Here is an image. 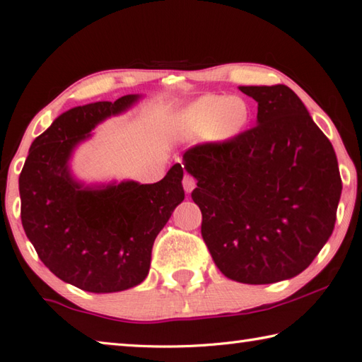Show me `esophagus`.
<instances>
[{
    "label": "esophagus",
    "instance_id": "1",
    "mask_svg": "<svg viewBox=\"0 0 362 362\" xmlns=\"http://www.w3.org/2000/svg\"><path fill=\"white\" fill-rule=\"evenodd\" d=\"M182 183H183V189H185L187 193H192L194 185H196V180L189 174H185V175H183Z\"/></svg>",
    "mask_w": 362,
    "mask_h": 362
}]
</instances>
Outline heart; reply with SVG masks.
Instances as JSON below:
<instances>
[{
  "mask_svg": "<svg viewBox=\"0 0 362 362\" xmlns=\"http://www.w3.org/2000/svg\"><path fill=\"white\" fill-rule=\"evenodd\" d=\"M249 119L247 105L231 95H206L183 113V124L189 134L214 139L236 136Z\"/></svg>",
  "mask_w": 362,
  "mask_h": 362,
  "instance_id": "heart-1",
  "label": "heart"
}]
</instances>
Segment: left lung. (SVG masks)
I'll list each match as a JSON object with an SVG mask.
<instances>
[{"instance_id":"1","label":"left lung","mask_w":362,"mask_h":362,"mask_svg":"<svg viewBox=\"0 0 362 362\" xmlns=\"http://www.w3.org/2000/svg\"><path fill=\"white\" fill-rule=\"evenodd\" d=\"M252 129L188 148L201 235L217 268L244 284L302 273L332 235L341 179L332 144L284 84L243 86Z\"/></svg>"}]
</instances>
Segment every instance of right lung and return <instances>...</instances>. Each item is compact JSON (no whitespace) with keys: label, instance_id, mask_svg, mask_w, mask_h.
I'll return each instance as SVG.
<instances>
[{"label":"right lung","instance_id":"right-lung-1","mask_svg":"<svg viewBox=\"0 0 362 362\" xmlns=\"http://www.w3.org/2000/svg\"><path fill=\"white\" fill-rule=\"evenodd\" d=\"M136 100L124 95L60 115L33 140L19 177L21 218L36 254L57 278L88 292H119L142 283L158 233L185 198L179 163L150 185L83 188L70 177L75 145L97 122Z\"/></svg>","mask_w":362,"mask_h":362}]
</instances>
